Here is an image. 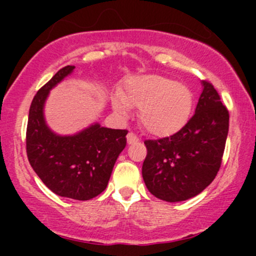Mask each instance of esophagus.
<instances>
[{"label":"esophagus","mask_w":256,"mask_h":256,"mask_svg":"<svg viewBox=\"0 0 256 256\" xmlns=\"http://www.w3.org/2000/svg\"><path fill=\"white\" fill-rule=\"evenodd\" d=\"M126 138H128V144H132L138 142V138L134 132H128V136H126Z\"/></svg>","instance_id":"1"}]
</instances>
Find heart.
I'll return each mask as SVG.
<instances>
[{"mask_svg": "<svg viewBox=\"0 0 256 256\" xmlns=\"http://www.w3.org/2000/svg\"><path fill=\"white\" fill-rule=\"evenodd\" d=\"M114 109L124 114L128 108H140L138 120L144 130L157 138H167L182 130L190 121L194 96L182 82L147 74L128 78L112 100Z\"/></svg>", "mask_w": 256, "mask_h": 256, "instance_id": "1", "label": "heart"}]
</instances>
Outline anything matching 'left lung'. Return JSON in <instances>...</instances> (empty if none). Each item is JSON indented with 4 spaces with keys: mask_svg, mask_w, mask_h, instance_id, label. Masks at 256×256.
<instances>
[{
    "mask_svg": "<svg viewBox=\"0 0 256 256\" xmlns=\"http://www.w3.org/2000/svg\"><path fill=\"white\" fill-rule=\"evenodd\" d=\"M194 115L170 138L146 140L142 177L147 190L166 202H182L206 190L220 168L229 112L218 92L202 82Z\"/></svg>",
    "mask_w": 256,
    "mask_h": 256,
    "instance_id": "8db88e82",
    "label": "left lung"
}]
</instances>
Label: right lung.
Wrapping results in <instances>:
<instances>
[{
  "label": "right lung",
  "mask_w": 256,
  "mask_h": 256,
  "mask_svg": "<svg viewBox=\"0 0 256 256\" xmlns=\"http://www.w3.org/2000/svg\"><path fill=\"white\" fill-rule=\"evenodd\" d=\"M74 66L62 68L34 95L28 115L26 147L30 166L56 194L76 200H89L106 188L118 160L126 146L128 130H115L95 122L74 135H58L44 118L49 92Z\"/></svg>",
  "instance_id": "right-lung-1"
}]
</instances>
